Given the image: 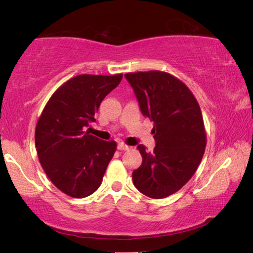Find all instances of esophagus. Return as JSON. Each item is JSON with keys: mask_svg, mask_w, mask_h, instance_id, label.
<instances>
[{"mask_svg": "<svg viewBox=\"0 0 253 253\" xmlns=\"http://www.w3.org/2000/svg\"><path fill=\"white\" fill-rule=\"evenodd\" d=\"M130 148V146H128L125 143H119L118 144V149L119 151H128Z\"/></svg>", "mask_w": 253, "mask_h": 253, "instance_id": "obj_1", "label": "esophagus"}]
</instances>
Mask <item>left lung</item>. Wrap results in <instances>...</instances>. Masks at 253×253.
<instances>
[{
    "label": "left lung",
    "mask_w": 253,
    "mask_h": 253,
    "mask_svg": "<svg viewBox=\"0 0 253 253\" xmlns=\"http://www.w3.org/2000/svg\"><path fill=\"white\" fill-rule=\"evenodd\" d=\"M143 115L154 122L156 146L139 145L143 162L132 172L137 190L164 199L185 185L198 169L207 146V132L198 100L187 85L169 72H128Z\"/></svg>",
    "instance_id": "1"
}]
</instances>
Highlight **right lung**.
<instances>
[{"label": "right lung", "mask_w": 253, "mask_h": 253, "mask_svg": "<svg viewBox=\"0 0 253 253\" xmlns=\"http://www.w3.org/2000/svg\"><path fill=\"white\" fill-rule=\"evenodd\" d=\"M122 79L123 74L76 76L52 93L38 119L34 140L40 164L54 186L71 198L98 190L116 152L115 140H101L84 129Z\"/></svg>", "instance_id": "1"}]
</instances>
